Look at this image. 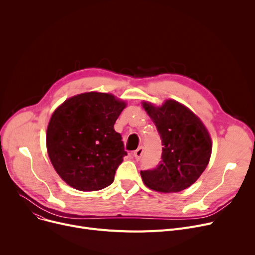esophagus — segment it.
<instances>
[{"instance_id": "obj_1", "label": "esophagus", "mask_w": 255, "mask_h": 255, "mask_svg": "<svg viewBox=\"0 0 255 255\" xmlns=\"http://www.w3.org/2000/svg\"><path fill=\"white\" fill-rule=\"evenodd\" d=\"M142 154H143V148H142V146H139L137 150H135L134 152H133V156H134L135 159H137V160L141 158Z\"/></svg>"}]
</instances>
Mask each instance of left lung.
<instances>
[{
    "label": "left lung",
    "mask_w": 255,
    "mask_h": 255,
    "mask_svg": "<svg viewBox=\"0 0 255 255\" xmlns=\"http://www.w3.org/2000/svg\"><path fill=\"white\" fill-rule=\"evenodd\" d=\"M162 141L161 161L156 168L141 170L142 181L159 192H179L188 188L206 169L212 140L202 121L178 101L161 106L142 102Z\"/></svg>",
    "instance_id": "left-lung-1"
}]
</instances>
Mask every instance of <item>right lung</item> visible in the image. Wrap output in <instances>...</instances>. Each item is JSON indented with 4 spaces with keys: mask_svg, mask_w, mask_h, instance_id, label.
Returning a JSON list of instances; mask_svg holds the SVG:
<instances>
[{
    "mask_svg": "<svg viewBox=\"0 0 255 255\" xmlns=\"http://www.w3.org/2000/svg\"><path fill=\"white\" fill-rule=\"evenodd\" d=\"M126 103L112 94L89 92L67 99L53 112L46 146L58 175L80 191L110 186L127 155L114 125Z\"/></svg>",
    "mask_w": 255,
    "mask_h": 255,
    "instance_id": "add662e5",
    "label": "right lung"
}]
</instances>
